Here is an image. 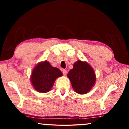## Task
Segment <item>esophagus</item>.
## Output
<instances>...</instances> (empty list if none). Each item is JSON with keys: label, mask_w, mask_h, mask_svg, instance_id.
Instances as JSON below:
<instances>
[{"label": "esophagus", "mask_w": 129, "mask_h": 129, "mask_svg": "<svg viewBox=\"0 0 129 129\" xmlns=\"http://www.w3.org/2000/svg\"><path fill=\"white\" fill-rule=\"evenodd\" d=\"M62 73H63V75H64V76H66V75H67V70H66V69H63Z\"/></svg>", "instance_id": "34e87169"}]
</instances>
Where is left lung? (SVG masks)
Here are the masks:
<instances>
[{"label":"left lung","instance_id":"8db88e82","mask_svg":"<svg viewBox=\"0 0 129 129\" xmlns=\"http://www.w3.org/2000/svg\"><path fill=\"white\" fill-rule=\"evenodd\" d=\"M72 87L77 93L85 94L90 91L96 81L95 73L88 63L78 60L67 75Z\"/></svg>","mask_w":129,"mask_h":129}]
</instances>
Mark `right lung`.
<instances>
[{
	"mask_svg": "<svg viewBox=\"0 0 129 129\" xmlns=\"http://www.w3.org/2000/svg\"><path fill=\"white\" fill-rule=\"evenodd\" d=\"M62 75L59 69L53 67L46 60L35 67L32 72L31 81L35 90L41 93H47L53 86L56 78Z\"/></svg>",
	"mask_w": 129,
	"mask_h": 129,
	"instance_id": "right-lung-1",
	"label": "right lung"
}]
</instances>
